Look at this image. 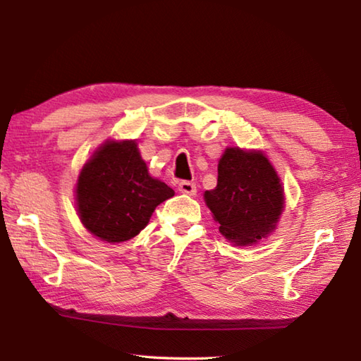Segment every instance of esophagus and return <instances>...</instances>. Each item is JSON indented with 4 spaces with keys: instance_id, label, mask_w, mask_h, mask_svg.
I'll use <instances>...</instances> for the list:
<instances>
[{
    "instance_id": "esophagus-1",
    "label": "esophagus",
    "mask_w": 361,
    "mask_h": 361,
    "mask_svg": "<svg viewBox=\"0 0 361 361\" xmlns=\"http://www.w3.org/2000/svg\"><path fill=\"white\" fill-rule=\"evenodd\" d=\"M178 189L183 194L189 195H195V192H197V186H195L192 181H181L178 185Z\"/></svg>"
}]
</instances>
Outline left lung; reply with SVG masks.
I'll use <instances>...</instances> for the list:
<instances>
[{"instance_id":"1","label":"left lung","mask_w":361,"mask_h":361,"mask_svg":"<svg viewBox=\"0 0 361 361\" xmlns=\"http://www.w3.org/2000/svg\"><path fill=\"white\" fill-rule=\"evenodd\" d=\"M204 199L219 232L239 247L272 234L285 209L282 181L267 156L239 146L224 149L216 188L205 191Z\"/></svg>"}]
</instances>
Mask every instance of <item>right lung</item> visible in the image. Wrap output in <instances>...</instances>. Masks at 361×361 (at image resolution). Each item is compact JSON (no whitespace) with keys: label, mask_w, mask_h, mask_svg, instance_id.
I'll return each instance as SVG.
<instances>
[{"label":"right lung","mask_w":361,"mask_h":361,"mask_svg":"<svg viewBox=\"0 0 361 361\" xmlns=\"http://www.w3.org/2000/svg\"><path fill=\"white\" fill-rule=\"evenodd\" d=\"M75 192L84 228L108 243L138 235L156 207L175 195L149 175L135 140H106L82 166Z\"/></svg>","instance_id":"1"}]
</instances>
